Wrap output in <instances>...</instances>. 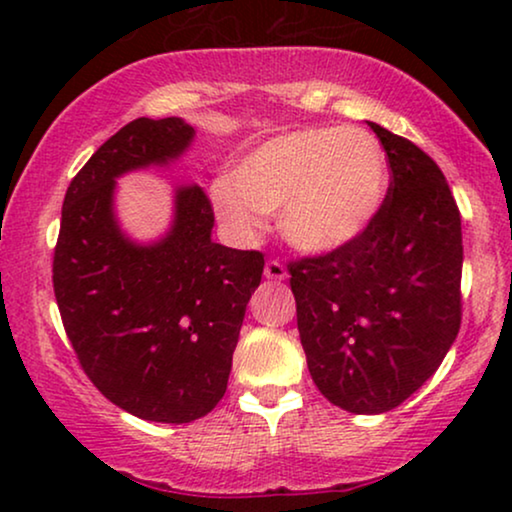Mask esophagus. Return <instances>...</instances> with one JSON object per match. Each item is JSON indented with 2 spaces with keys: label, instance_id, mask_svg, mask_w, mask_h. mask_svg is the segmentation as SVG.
Returning a JSON list of instances; mask_svg holds the SVG:
<instances>
[{
  "label": "esophagus",
  "instance_id": "34e87169",
  "mask_svg": "<svg viewBox=\"0 0 512 512\" xmlns=\"http://www.w3.org/2000/svg\"><path fill=\"white\" fill-rule=\"evenodd\" d=\"M263 275H265V279H270V282H284V279H286V268H284L282 263L272 258V261L265 263Z\"/></svg>",
  "mask_w": 512,
  "mask_h": 512
}]
</instances>
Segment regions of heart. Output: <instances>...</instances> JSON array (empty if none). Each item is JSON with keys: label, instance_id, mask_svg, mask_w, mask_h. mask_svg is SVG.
I'll use <instances>...</instances> for the list:
<instances>
[{"label": "heart", "instance_id": "heart-1", "mask_svg": "<svg viewBox=\"0 0 512 512\" xmlns=\"http://www.w3.org/2000/svg\"><path fill=\"white\" fill-rule=\"evenodd\" d=\"M389 193L382 146L361 128H303L265 139L209 188L214 212L249 240L265 214L293 249L338 254L368 233Z\"/></svg>", "mask_w": 512, "mask_h": 512}]
</instances>
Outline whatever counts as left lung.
<instances>
[{
	"instance_id": "obj_1",
	"label": "left lung",
	"mask_w": 512,
	"mask_h": 512,
	"mask_svg": "<svg viewBox=\"0 0 512 512\" xmlns=\"http://www.w3.org/2000/svg\"><path fill=\"white\" fill-rule=\"evenodd\" d=\"M387 151L380 216L352 247L289 265L307 368L321 394L380 415L436 373L461 324V216L440 167L368 123Z\"/></svg>"
}]
</instances>
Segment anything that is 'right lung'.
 Wrapping results in <instances>:
<instances>
[{"label": "right lung", "mask_w": 512, "mask_h": 512, "mask_svg": "<svg viewBox=\"0 0 512 512\" xmlns=\"http://www.w3.org/2000/svg\"><path fill=\"white\" fill-rule=\"evenodd\" d=\"M184 118H137L97 149L67 188L53 256L62 324L90 382L130 415L186 424L221 401L263 254L212 240L200 186L174 188L163 237L137 242L118 223L116 179L188 151Z\"/></svg>", "instance_id": "1"}]
</instances>
